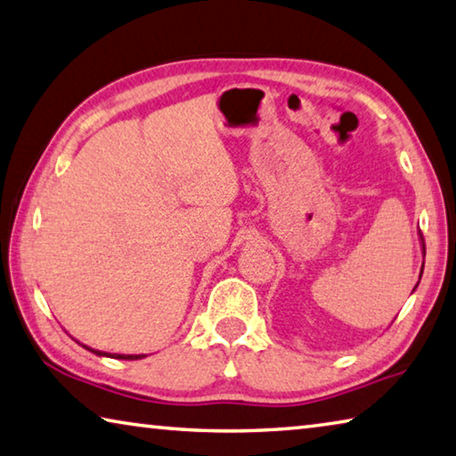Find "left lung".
Here are the masks:
<instances>
[{"label": "left lung", "instance_id": "8db88e82", "mask_svg": "<svg viewBox=\"0 0 456 456\" xmlns=\"http://www.w3.org/2000/svg\"><path fill=\"white\" fill-rule=\"evenodd\" d=\"M420 244H422V250H425V242H422V236H420ZM420 276H422V270H420ZM419 286V284H417ZM417 286H414V289H417ZM414 292V290H412Z\"/></svg>", "mask_w": 456, "mask_h": 456}]
</instances>
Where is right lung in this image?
Wrapping results in <instances>:
<instances>
[{
  "mask_svg": "<svg viewBox=\"0 0 456 456\" xmlns=\"http://www.w3.org/2000/svg\"><path fill=\"white\" fill-rule=\"evenodd\" d=\"M79 345V342H77ZM86 350H90V353L98 354V356H110V358H119V361H138V358H146V354H111V353H102V350H95V348H90L82 345Z\"/></svg>",
  "mask_w": 456,
  "mask_h": 456,
  "instance_id": "add662e5",
  "label": "right lung"
}]
</instances>
